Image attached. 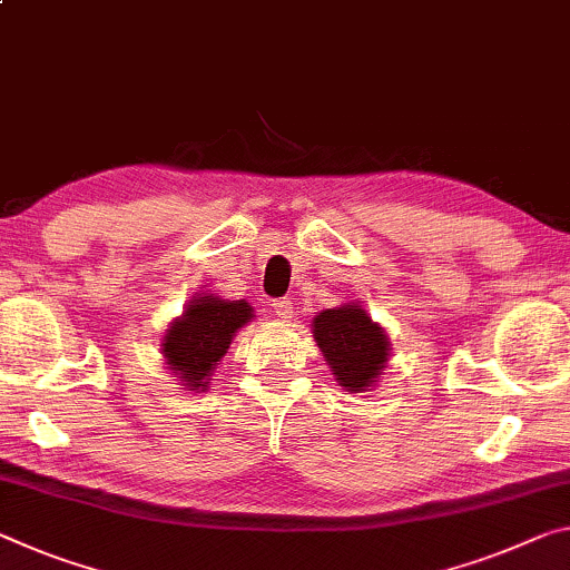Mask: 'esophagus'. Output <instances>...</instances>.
<instances>
[{"label":"esophagus","mask_w":570,"mask_h":570,"mask_svg":"<svg viewBox=\"0 0 570 570\" xmlns=\"http://www.w3.org/2000/svg\"><path fill=\"white\" fill-rule=\"evenodd\" d=\"M271 306H274V314H276L278 320L286 322V320L294 317V304L288 302V299H278V302H274Z\"/></svg>","instance_id":"obj_1"}]
</instances>
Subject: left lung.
Instances as JSON below:
<instances>
[{
	"label": "left lung",
	"mask_w": 570,
	"mask_h": 570,
	"mask_svg": "<svg viewBox=\"0 0 570 570\" xmlns=\"http://www.w3.org/2000/svg\"><path fill=\"white\" fill-rule=\"evenodd\" d=\"M312 327L334 381L345 391L363 393L377 383L391 357V342L363 306L342 304L324 309L314 317Z\"/></svg>",
	"instance_id": "1"
}]
</instances>
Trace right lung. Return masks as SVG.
Here are the masks:
<instances>
[{"instance_id":"1","label":"right lung","mask_w":570,"mask_h":570,"mask_svg":"<svg viewBox=\"0 0 570 570\" xmlns=\"http://www.w3.org/2000/svg\"><path fill=\"white\" fill-rule=\"evenodd\" d=\"M253 320L246 299L228 302L215 294H197L185 306L183 317L169 322L161 340V355L187 391H207L210 375L228 352L236 332Z\"/></svg>"}]
</instances>
